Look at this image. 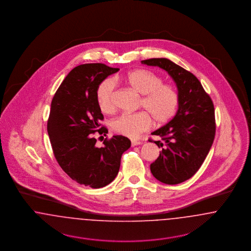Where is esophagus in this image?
<instances>
[{
	"label": "esophagus",
	"mask_w": 251,
	"mask_h": 251,
	"mask_svg": "<svg viewBox=\"0 0 251 251\" xmlns=\"http://www.w3.org/2000/svg\"><path fill=\"white\" fill-rule=\"evenodd\" d=\"M142 142L141 141H136V140H131V146L134 147V146H138V145H141Z\"/></svg>",
	"instance_id": "obj_1"
}]
</instances>
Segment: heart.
<instances>
[{"label":"heart","instance_id":"obj_1","mask_svg":"<svg viewBox=\"0 0 251 251\" xmlns=\"http://www.w3.org/2000/svg\"><path fill=\"white\" fill-rule=\"evenodd\" d=\"M125 82L133 91L142 95L139 107L145 112L122 115L113 120L114 131L136 138L142 131L151 127V118L157 125H164L174 118L179 106V94L173 85L163 84L164 80L161 76L150 70L139 69L129 72ZM115 88L116 83L113 79L103 80L98 87V103L104 113L110 114L115 111Z\"/></svg>","mask_w":251,"mask_h":251}]
</instances>
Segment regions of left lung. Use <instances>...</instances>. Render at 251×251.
<instances>
[{"label": "left lung", "mask_w": 251, "mask_h": 251, "mask_svg": "<svg viewBox=\"0 0 251 251\" xmlns=\"http://www.w3.org/2000/svg\"><path fill=\"white\" fill-rule=\"evenodd\" d=\"M141 63L165 70L178 88L179 106L175 117L151 132L162 137L163 142L154 143L163 149L151 165L158 180L178 184L196 174L210 151L215 134L214 103L199 79L172 61L151 58Z\"/></svg>", "instance_id": "1"}]
</instances>
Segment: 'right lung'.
Segmentation results:
<instances>
[{"instance_id": "1", "label": "right lung", "mask_w": 251, "mask_h": 251, "mask_svg": "<svg viewBox=\"0 0 251 251\" xmlns=\"http://www.w3.org/2000/svg\"><path fill=\"white\" fill-rule=\"evenodd\" d=\"M120 71L104 64H84L74 68L60 84L51 100L47 130L61 168L80 184L91 188L106 186L117 177L120 159L131 147L129 138L114 135L96 146L93 133L106 135L97 100L100 84Z\"/></svg>"}]
</instances>
